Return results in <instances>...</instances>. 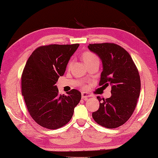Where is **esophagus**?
<instances>
[{
    "label": "esophagus",
    "mask_w": 158,
    "mask_h": 158,
    "mask_svg": "<svg viewBox=\"0 0 158 158\" xmlns=\"http://www.w3.org/2000/svg\"><path fill=\"white\" fill-rule=\"evenodd\" d=\"M91 96L89 95L88 94H85V93H82V98L83 99V100H85V99H87L88 98H89Z\"/></svg>",
    "instance_id": "esophagus-1"
}]
</instances>
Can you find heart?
<instances>
[{
	"label": "heart",
	"instance_id": "1",
	"mask_svg": "<svg viewBox=\"0 0 158 158\" xmlns=\"http://www.w3.org/2000/svg\"><path fill=\"white\" fill-rule=\"evenodd\" d=\"M81 57L82 59H83V62H85V64L89 63V62H93V61H96V60H98V57H97L94 52H90V51L83 52L81 55ZM71 64H72V61L70 60V61L68 63V66H67L68 67V68H70ZM83 87L85 88L86 85H83Z\"/></svg>",
	"mask_w": 158,
	"mask_h": 158
}]
</instances>
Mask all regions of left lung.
Instances as JSON below:
<instances>
[{
	"instance_id": "8db88e82",
	"label": "left lung",
	"mask_w": 158,
	"mask_h": 158,
	"mask_svg": "<svg viewBox=\"0 0 158 158\" xmlns=\"http://www.w3.org/2000/svg\"><path fill=\"white\" fill-rule=\"evenodd\" d=\"M88 49L102 60L103 71L99 86L111 85V96H98L99 109L92 116L106 128L114 129L127 122L135 111L141 82L138 69L128 52L114 43L90 44Z\"/></svg>"
}]
</instances>
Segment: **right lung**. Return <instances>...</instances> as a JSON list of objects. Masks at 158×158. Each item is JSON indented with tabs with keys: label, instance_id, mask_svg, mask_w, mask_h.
Returning <instances> with one entry per match:
<instances>
[{
	"label": "right lung",
	"instance_id": "obj_1",
	"mask_svg": "<svg viewBox=\"0 0 158 158\" xmlns=\"http://www.w3.org/2000/svg\"><path fill=\"white\" fill-rule=\"evenodd\" d=\"M79 44H49L34 50L21 75V92L31 118L41 127L56 129L68 124L81 94L73 89L58 95L56 83Z\"/></svg>",
	"mask_w": 158,
	"mask_h": 158
}]
</instances>
